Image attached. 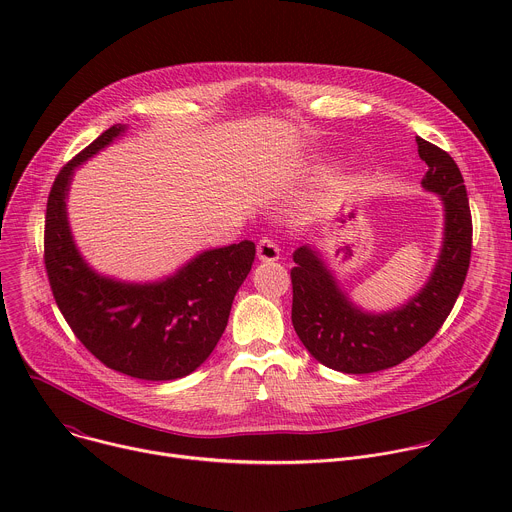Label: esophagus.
Instances as JSON below:
<instances>
[{"label": "esophagus", "instance_id": "obj_1", "mask_svg": "<svg viewBox=\"0 0 512 512\" xmlns=\"http://www.w3.org/2000/svg\"><path fill=\"white\" fill-rule=\"evenodd\" d=\"M257 257L265 263L277 261L279 259V245L269 237H261L259 243H257Z\"/></svg>", "mask_w": 512, "mask_h": 512}]
</instances>
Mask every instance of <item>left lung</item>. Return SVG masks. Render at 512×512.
Segmentation results:
<instances>
[{"label": "left lung", "instance_id": "obj_1", "mask_svg": "<svg viewBox=\"0 0 512 512\" xmlns=\"http://www.w3.org/2000/svg\"><path fill=\"white\" fill-rule=\"evenodd\" d=\"M419 158L427 164L421 184L446 206L444 249L427 281L401 310L373 316L356 310L320 261L300 247L291 269V324L308 352L324 367L364 375L391 369L423 348L450 316L472 255V214L462 172L448 152L417 137Z\"/></svg>", "mask_w": 512, "mask_h": 512}]
</instances>
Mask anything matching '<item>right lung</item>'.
<instances>
[{
	"mask_svg": "<svg viewBox=\"0 0 512 512\" xmlns=\"http://www.w3.org/2000/svg\"><path fill=\"white\" fill-rule=\"evenodd\" d=\"M123 129L103 131L54 178L44 221V267L66 324L105 367L143 381L182 379L221 340L237 289L255 261V243L206 251L162 283L129 285L89 269L72 243L64 198L75 166Z\"/></svg>",
	"mask_w": 512,
	"mask_h": 512,
	"instance_id": "1",
	"label": "right lung"
}]
</instances>
